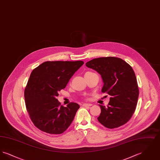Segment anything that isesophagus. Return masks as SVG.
<instances>
[{
	"label": "esophagus",
	"mask_w": 160,
	"mask_h": 160,
	"mask_svg": "<svg viewBox=\"0 0 160 160\" xmlns=\"http://www.w3.org/2000/svg\"><path fill=\"white\" fill-rule=\"evenodd\" d=\"M83 106L84 107H90L92 106V104H88V103H84L83 104Z\"/></svg>",
	"instance_id": "esophagus-1"
}]
</instances>
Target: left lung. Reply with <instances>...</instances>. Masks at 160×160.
Here are the masks:
<instances>
[{
    "label": "left lung",
    "mask_w": 160,
    "mask_h": 160,
    "mask_svg": "<svg viewBox=\"0 0 160 160\" xmlns=\"http://www.w3.org/2000/svg\"><path fill=\"white\" fill-rule=\"evenodd\" d=\"M86 66L99 73L104 83L101 91L110 95L107 107L99 105L101 112L97 118L98 121L111 129L126 123L136 110L139 94L132 67L115 57L93 59Z\"/></svg>",
    "instance_id": "left-lung-1"
}]
</instances>
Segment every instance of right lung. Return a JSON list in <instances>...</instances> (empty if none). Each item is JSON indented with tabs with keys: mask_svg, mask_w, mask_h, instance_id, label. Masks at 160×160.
Returning a JSON list of instances; mask_svg holds the SVG:
<instances>
[{
	"mask_svg": "<svg viewBox=\"0 0 160 160\" xmlns=\"http://www.w3.org/2000/svg\"><path fill=\"white\" fill-rule=\"evenodd\" d=\"M84 64L83 61H47L34 69L24 91L26 109L33 124L47 133H63L72 122L80 106H61L56 97Z\"/></svg>",
	"mask_w": 160,
	"mask_h": 160,
	"instance_id": "1",
	"label": "right lung"
}]
</instances>
